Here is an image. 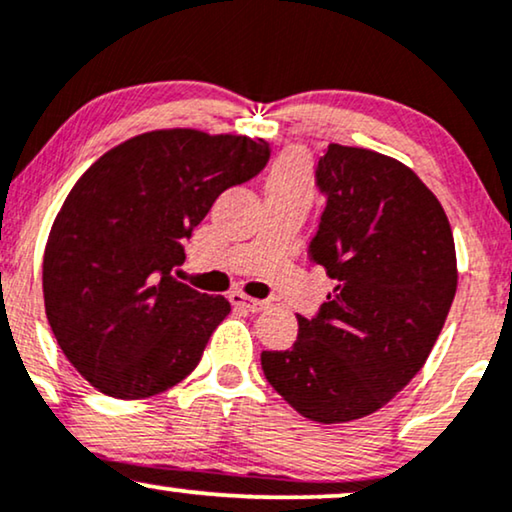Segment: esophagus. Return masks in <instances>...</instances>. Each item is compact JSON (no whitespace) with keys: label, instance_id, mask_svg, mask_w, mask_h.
Returning <instances> with one entry per match:
<instances>
[{"label":"esophagus","instance_id":"34e87169","mask_svg":"<svg viewBox=\"0 0 512 512\" xmlns=\"http://www.w3.org/2000/svg\"><path fill=\"white\" fill-rule=\"evenodd\" d=\"M229 302L234 304V306H241V309H248V311H252V313L264 311V309H267V306H269V302H264V299L248 297V295H245V292H241V290L229 292Z\"/></svg>","mask_w":512,"mask_h":512}]
</instances>
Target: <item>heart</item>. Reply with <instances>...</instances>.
Here are the masks:
<instances>
[{
  "mask_svg": "<svg viewBox=\"0 0 512 512\" xmlns=\"http://www.w3.org/2000/svg\"><path fill=\"white\" fill-rule=\"evenodd\" d=\"M267 192L311 196L313 180L306 156L299 149H288L278 156L267 177Z\"/></svg>",
  "mask_w": 512,
  "mask_h": 512,
  "instance_id": "heart-1",
  "label": "heart"
}]
</instances>
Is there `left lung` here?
Listing matches in <instances>:
<instances>
[{
  "label": "left lung",
  "mask_w": 512,
  "mask_h": 512,
  "mask_svg": "<svg viewBox=\"0 0 512 512\" xmlns=\"http://www.w3.org/2000/svg\"><path fill=\"white\" fill-rule=\"evenodd\" d=\"M316 182L327 206L309 252L337 285L316 318L297 316L292 349L262 353V370L302 417L344 424L424 367L459 271L445 210L405 163L332 142Z\"/></svg>",
  "instance_id": "8db88e82"
}]
</instances>
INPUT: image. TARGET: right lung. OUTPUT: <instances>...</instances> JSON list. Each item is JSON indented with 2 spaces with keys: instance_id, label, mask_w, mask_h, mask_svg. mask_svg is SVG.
<instances>
[{
  "instance_id": "1",
  "label": "right lung",
  "mask_w": 512,
  "mask_h": 512,
  "mask_svg": "<svg viewBox=\"0 0 512 512\" xmlns=\"http://www.w3.org/2000/svg\"><path fill=\"white\" fill-rule=\"evenodd\" d=\"M269 154L248 135L163 128L112 147L79 177L46 241L44 306L65 358L100 393L149 398L199 365L231 306L173 269L217 196Z\"/></svg>"
}]
</instances>
